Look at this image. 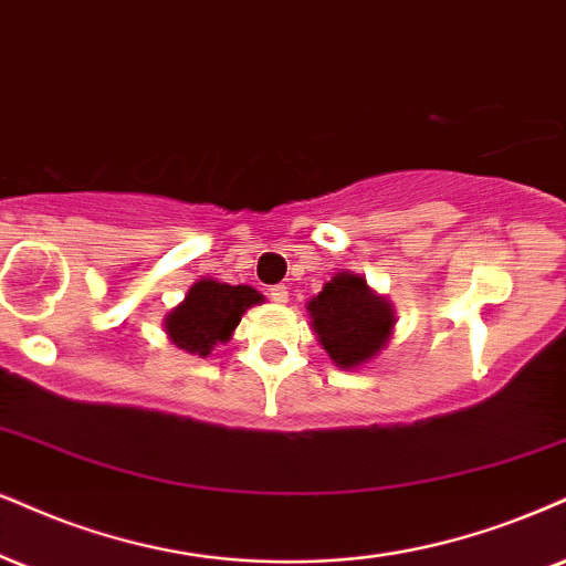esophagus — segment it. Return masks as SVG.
<instances>
[{"mask_svg":"<svg viewBox=\"0 0 566 566\" xmlns=\"http://www.w3.org/2000/svg\"><path fill=\"white\" fill-rule=\"evenodd\" d=\"M270 298H272V302H277V304H285V302H289V289H285V285H272Z\"/></svg>","mask_w":566,"mask_h":566,"instance_id":"1","label":"esophagus"}]
</instances>
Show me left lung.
I'll use <instances>...</instances> for the list:
<instances>
[{
	"mask_svg": "<svg viewBox=\"0 0 566 566\" xmlns=\"http://www.w3.org/2000/svg\"><path fill=\"white\" fill-rule=\"evenodd\" d=\"M319 344L338 367L354 369L378 357L394 333V306L354 272H338L306 304Z\"/></svg>",
	"mask_w": 566,
	"mask_h": 566,
	"instance_id": "1",
	"label": "left lung"
}]
</instances>
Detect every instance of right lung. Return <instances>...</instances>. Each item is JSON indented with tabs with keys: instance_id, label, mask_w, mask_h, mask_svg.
I'll list each match as a JSON object with an SVG mask.
<instances>
[{
	"instance_id": "add662e5",
	"label": "right lung",
	"mask_w": 566,
	"mask_h": 566,
	"mask_svg": "<svg viewBox=\"0 0 566 566\" xmlns=\"http://www.w3.org/2000/svg\"><path fill=\"white\" fill-rule=\"evenodd\" d=\"M262 302L264 296L251 285H228L201 277L165 317L167 338L188 354L207 357L214 346L230 340L243 312Z\"/></svg>"
}]
</instances>
